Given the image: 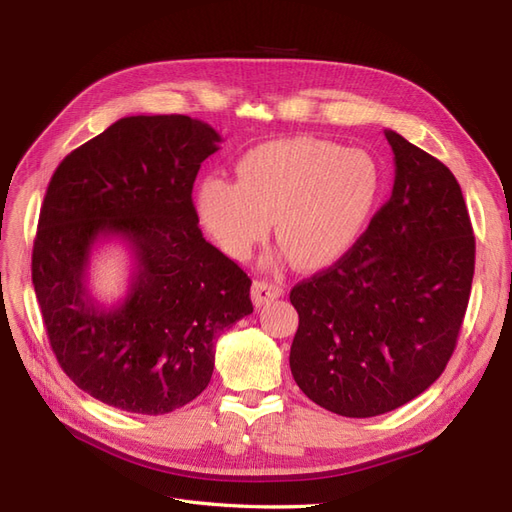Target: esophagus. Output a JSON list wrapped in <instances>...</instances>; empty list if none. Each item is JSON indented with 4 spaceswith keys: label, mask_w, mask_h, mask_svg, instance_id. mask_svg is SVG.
Masks as SVG:
<instances>
[{
    "label": "esophagus",
    "mask_w": 512,
    "mask_h": 512,
    "mask_svg": "<svg viewBox=\"0 0 512 512\" xmlns=\"http://www.w3.org/2000/svg\"><path fill=\"white\" fill-rule=\"evenodd\" d=\"M284 294V288L269 280H256L252 286V301L256 307H262L265 303H271L273 299H280Z\"/></svg>",
    "instance_id": "1"
}]
</instances>
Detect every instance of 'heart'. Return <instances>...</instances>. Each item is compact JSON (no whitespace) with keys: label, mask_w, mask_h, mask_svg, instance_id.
Listing matches in <instances>:
<instances>
[{"label":"heart","mask_w":512,"mask_h":512,"mask_svg":"<svg viewBox=\"0 0 512 512\" xmlns=\"http://www.w3.org/2000/svg\"><path fill=\"white\" fill-rule=\"evenodd\" d=\"M237 177L198 185L196 211L209 235L232 258H247L275 220L277 243L301 269H322L346 256L382 188L380 164L369 151L312 136L250 149Z\"/></svg>","instance_id":"heart-1"}]
</instances>
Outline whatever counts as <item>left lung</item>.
I'll return each instance as SVG.
<instances>
[{"mask_svg":"<svg viewBox=\"0 0 512 512\" xmlns=\"http://www.w3.org/2000/svg\"><path fill=\"white\" fill-rule=\"evenodd\" d=\"M393 194L352 250L290 290V371L324 410L391 412L427 391L455 350L474 277V232L455 175L404 136Z\"/></svg>","mask_w":512,"mask_h":512,"instance_id":"obj_1","label":"left lung"}]
</instances>
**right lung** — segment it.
<instances>
[{
  "label": "right lung",
  "instance_id": "1",
  "mask_svg": "<svg viewBox=\"0 0 512 512\" xmlns=\"http://www.w3.org/2000/svg\"><path fill=\"white\" fill-rule=\"evenodd\" d=\"M222 141L185 115L123 117L64 158L46 188L32 254L44 329L61 369L102 404L166 414L207 389L215 335L252 314L245 271L205 241L194 179ZM133 252L129 294H88L95 243Z\"/></svg>",
  "mask_w": 512,
  "mask_h": 512
}]
</instances>
